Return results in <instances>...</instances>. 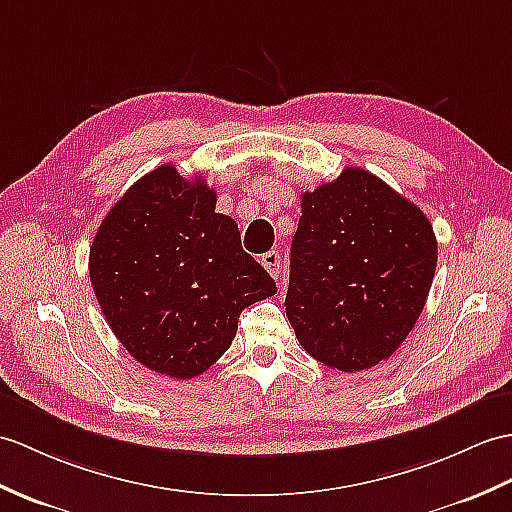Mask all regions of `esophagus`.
Masks as SVG:
<instances>
[{
    "mask_svg": "<svg viewBox=\"0 0 512 512\" xmlns=\"http://www.w3.org/2000/svg\"><path fill=\"white\" fill-rule=\"evenodd\" d=\"M261 266L268 270V275L272 279H279L281 275V257L277 251H268L266 255H261Z\"/></svg>",
    "mask_w": 512,
    "mask_h": 512,
    "instance_id": "34e87169",
    "label": "esophagus"
}]
</instances>
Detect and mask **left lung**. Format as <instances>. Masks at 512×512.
<instances>
[{"instance_id":"1","label":"left lung","mask_w":512,"mask_h":512,"mask_svg":"<svg viewBox=\"0 0 512 512\" xmlns=\"http://www.w3.org/2000/svg\"><path fill=\"white\" fill-rule=\"evenodd\" d=\"M285 314L314 360L355 373L388 360L417 323L436 272L425 213L382 178L344 168L301 196Z\"/></svg>"}]
</instances>
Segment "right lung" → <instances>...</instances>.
<instances>
[{"label": "right lung", "instance_id": "obj_1", "mask_svg": "<svg viewBox=\"0 0 512 512\" xmlns=\"http://www.w3.org/2000/svg\"><path fill=\"white\" fill-rule=\"evenodd\" d=\"M216 189L165 163L141 176L106 213L89 277L113 334L154 373L192 379L220 360L244 307L277 292L244 253Z\"/></svg>", "mask_w": 512, "mask_h": 512}]
</instances>
